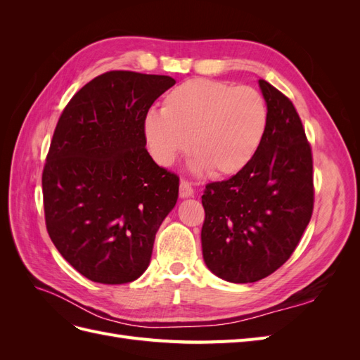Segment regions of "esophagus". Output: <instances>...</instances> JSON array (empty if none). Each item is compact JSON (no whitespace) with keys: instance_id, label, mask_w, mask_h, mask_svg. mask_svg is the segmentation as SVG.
I'll list each match as a JSON object with an SVG mask.
<instances>
[{"instance_id":"1","label":"esophagus","mask_w":360,"mask_h":360,"mask_svg":"<svg viewBox=\"0 0 360 360\" xmlns=\"http://www.w3.org/2000/svg\"><path fill=\"white\" fill-rule=\"evenodd\" d=\"M193 197V189L188 181H180V198Z\"/></svg>"}]
</instances>
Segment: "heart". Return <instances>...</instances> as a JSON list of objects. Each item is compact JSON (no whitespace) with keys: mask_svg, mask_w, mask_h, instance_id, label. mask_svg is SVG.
I'll return each mask as SVG.
<instances>
[{"mask_svg":"<svg viewBox=\"0 0 360 360\" xmlns=\"http://www.w3.org/2000/svg\"><path fill=\"white\" fill-rule=\"evenodd\" d=\"M269 124L264 97L252 86L189 79L165 96L162 111H150L143 132L150 155L171 167L191 148L192 171L210 169L224 177L240 172L254 159Z\"/></svg>","mask_w":360,"mask_h":360,"instance_id":"obj_1","label":"heart"}]
</instances>
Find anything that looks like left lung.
Wrapping results in <instances>:
<instances>
[{"label": "left lung", "instance_id": "8db88e82", "mask_svg": "<svg viewBox=\"0 0 360 360\" xmlns=\"http://www.w3.org/2000/svg\"><path fill=\"white\" fill-rule=\"evenodd\" d=\"M269 124L257 155L240 172L210 183L201 197L204 263L213 275L248 284L291 257L314 207L312 155L291 101L258 81Z\"/></svg>", "mask_w": 360, "mask_h": 360}]
</instances>
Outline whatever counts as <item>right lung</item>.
Instances as JSON below:
<instances>
[{
  "label": "right lung",
  "instance_id": "obj_1",
  "mask_svg": "<svg viewBox=\"0 0 360 360\" xmlns=\"http://www.w3.org/2000/svg\"><path fill=\"white\" fill-rule=\"evenodd\" d=\"M171 76L108 72L76 93L53 132L41 176L52 243L81 275L126 284L150 264L179 177L146 148L143 122Z\"/></svg>",
  "mask_w": 360,
  "mask_h": 360
}]
</instances>
